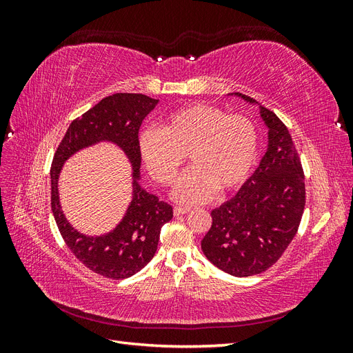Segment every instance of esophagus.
Here are the masks:
<instances>
[{"instance_id": "obj_1", "label": "esophagus", "mask_w": 353, "mask_h": 353, "mask_svg": "<svg viewBox=\"0 0 353 353\" xmlns=\"http://www.w3.org/2000/svg\"><path fill=\"white\" fill-rule=\"evenodd\" d=\"M191 209L190 208H183V206H175L174 208V215L175 216H181V215H185Z\"/></svg>"}]
</instances>
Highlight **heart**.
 Here are the masks:
<instances>
[{"label":"heart","instance_id":"1","mask_svg":"<svg viewBox=\"0 0 353 353\" xmlns=\"http://www.w3.org/2000/svg\"><path fill=\"white\" fill-rule=\"evenodd\" d=\"M138 150L148 172L162 185L174 183L187 153L193 166L179 178L172 196L197 205L216 190L227 193L244 183L258 154V131L248 117L197 103L166 116L162 130H144L138 137Z\"/></svg>","mask_w":353,"mask_h":353}]
</instances>
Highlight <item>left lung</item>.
I'll return each instance as SVG.
<instances>
[{
	"instance_id": "left-lung-1",
	"label": "left lung",
	"mask_w": 353,
	"mask_h": 353,
	"mask_svg": "<svg viewBox=\"0 0 353 353\" xmlns=\"http://www.w3.org/2000/svg\"><path fill=\"white\" fill-rule=\"evenodd\" d=\"M258 105L268 128V145L239 193L212 210V227L201 240L206 258L234 276L261 274L272 266L296 236L305 209V176L292 135L274 112Z\"/></svg>"
}]
</instances>
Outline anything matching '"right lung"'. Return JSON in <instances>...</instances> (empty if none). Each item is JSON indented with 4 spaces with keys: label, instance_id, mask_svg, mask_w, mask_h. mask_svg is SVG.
I'll return each mask as SVG.
<instances>
[{
    "label": "right lung",
    "instance_id": "obj_1",
    "mask_svg": "<svg viewBox=\"0 0 353 353\" xmlns=\"http://www.w3.org/2000/svg\"><path fill=\"white\" fill-rule=\"evenodd\" d=\"M159 100L143 94L117 92L74 119L63 137L51 165V210L59 231L77 258L105 279L123 280L153 259L160 230L174 216L172 206L145 191L141 181L138 131ZM100 142L119 146L132 165L133 197L121 222L101 236H87L71 227L61 210L58 178L62 165L78 151Z\"/></svg>",
    "mask_w": 353,
    "mask_h": 353
}]
</instances>
